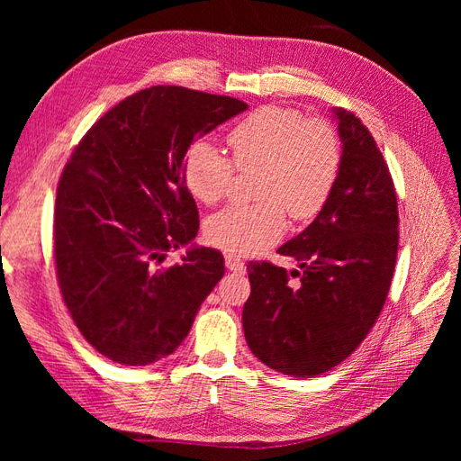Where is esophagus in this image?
I'll return each mask as SVG.
<instances>
[{
  "mask_svg": "<svg viewBox=\"0 0 461 461\" xmlns=\"http://www.w3.org/2000/svg\"><path fill=\"white\" fill-rule=\"evenodd\" d=\"M225 263H227V267H229L230 271H234V273H244V271H246V263H244L239 256L227 254V256H225Z\"/></svg>",
  "mask_w": 461,
  "mask_h": 461,
  "instance_id": "esophagus-1",
  "label": "esophagus"
}]
</instances>
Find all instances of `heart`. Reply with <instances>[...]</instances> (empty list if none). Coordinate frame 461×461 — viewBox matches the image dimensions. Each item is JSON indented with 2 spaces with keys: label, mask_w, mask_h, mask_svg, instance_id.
Masks as SVG:
<instances>
[{
  "label": "heart",
  "mask_w": 461,
  "mask_h": 461,
  "mask_svg": "<svg viewBox=\"0 0 461 461\" xmlns=\"http://www.w3.org/2000/svg\"><path fill=\"white\" fill-rule=\"evenodd\" d=\"M232 161L212 142H194L183 159L185 186L205 205L217 203L234 167H259L254 203H234L207 221V240L232 254H256L281 239L286 212L308 221L325 207L342 165V144L325 119H303L298 109L263 105L227 134Z\"/></svg>",
  "instance_id": "heart-1"
}]
</instances>
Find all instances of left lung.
Returning a JSON list of instances; mask_svg holds the SVG:
<instances>
[{
  "label": "left lung",
  "mask_w": 461,
  "mask_h": 461,
  "mask_svg": "<svg viewBox=\"0 0 461 461\" xmlns=\"http://www.w3.org/2000/svg\"><path fill=\"white\" fill-rule=\"evenodd\" d=\"M342 140L340 175L312 225L276 249L294 258L298 283L252 261L242 325L252 354L290 376L321 375L350 356L379 317L398 254L393 176L371 132L352 111L332 107Z\"/></svg>",
  "instance_id": "obj_1"
}]
</instances>
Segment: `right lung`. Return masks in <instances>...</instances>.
Returning <instances> with one entry per match:
<instances>
[{
    "instance_id": "add662e5",
    "label": "right lung",
    "mask_w": 461,
    "mask_h": 461,
    "mask_svg": "<svg viewBox=\"0 0 461 461\" xmlns=\"http://www.w3.org/2000/svg\"><path fill=\"white\" fill-rule=\"evenodd\" d=\"M246 109L229 95L151 86L97 119L65 165L53 215L58 283L82 337L115 364L173 354L225 275L213 248L161 263L200 229L183 178L190 144Z\"/></svg>"
}]
</instances>
